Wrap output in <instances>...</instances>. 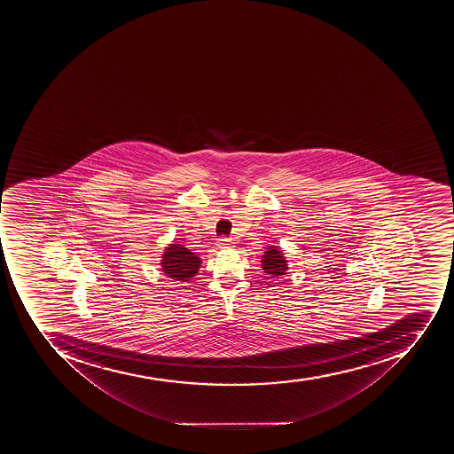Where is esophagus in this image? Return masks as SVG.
I'll return each instance as SVG.
<instances>
[{
    "label": "esophagus",
    "instance_id": "obj_1",
    "mask_svg": "<svg viewBox=\"0 0 454 454\" xmlns=\"http://www.w3.org/2000/svg\"><path fill=\"white\" fill-rule=\"evenodd\" d=\"M218 247L222 248V250H227V248H231L232 241L227 237H223V239H218Z\"/></svg>",
    "mask_w": 454,
    "mask_h": 454
}]
</instances>
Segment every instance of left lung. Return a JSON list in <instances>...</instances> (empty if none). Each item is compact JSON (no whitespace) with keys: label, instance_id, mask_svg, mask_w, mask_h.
<instances>
[{"label":"left lung","instance_id":"1","mask_svg":"<svg viewBox=\"0 0 454 454\" xmlns=\"http://www.w3.org/2000/svg\"><path fill=\"white\" fill-rule=\"evenodd\" d=\"M261 264H262L265 274L271 275V278L286 275V270H288V264H286V257L282 255V251L272 246L265 251Z\"/></svg>","mask_w":454,"mask_h":454}]
</instances>
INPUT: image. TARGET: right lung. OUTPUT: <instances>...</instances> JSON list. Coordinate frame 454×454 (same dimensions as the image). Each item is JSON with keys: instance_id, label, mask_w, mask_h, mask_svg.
Instances as JSON below:
<instances>
[{"instance_id": "add662e5", "label": "right lung", "mask_w": 454, "mask_h": 454, "mask_svg": "<svg viewBox=\"0 0 454 454\" xmlns=\"http://www.w3.org/2000/svg\"><path fill=\"white\" fill-rule=\"evenodd\" d=\"M161 270L175 281L190 282L200 268L201 260L182 244H170L161 257Z\"/></svg>"}]
</instances>
